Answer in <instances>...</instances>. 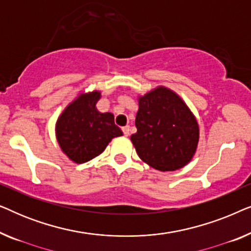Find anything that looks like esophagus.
Listing matches in <instances>:
<instances>
[{
    "label": "esophagus",
    "instance_id": "esophagus-1",
    "mask_svg": "<svg viewBox=\"0 0 251 251\" xmlns=\"http://www.w3.org/2000/svg\"><path fill=\"white\" fill-rule=\"evenodd\" d=\"M122 131H123V135L126 136V137H128V136L130 135V128H129L128 126H123V128H122Z\"/></svg>",
    "mask_w": 251,
    "mask_h": 251
}]
</instances>
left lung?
I'll list each match as a JSON object with an SVG mask.
<instances>
[{"label": "left lung", "mask_w": 251, "mask_h": 251, "mask_svg": "<svg viewBox=\"0 0 251 251\" xmlns=\"http://www.w3.org/2000/svg\"><path fill=\"white\" fill-rule=\"evenodd\" d=\"M137 132L131 135L144 162L161 171L190 162L199 142V126L187 106L173 91L157 88L139 98Z\"/></svg>", "instance_id": "8db88e82"}]
</instances>
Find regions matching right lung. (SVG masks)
Returning <instances> with one entry per match:
<instances>
[{
  "instance_id": "right-lung-1",
  "label": "right lung",
  "mask_w": 251,
  "mask_h": 251,
  "mask_svg": "<svg viewBox=\"0 0 251 251\" xmlns=\"http://www.w3.org/2000/svg\"><path fill=\"white\" fill-rule=\"evenodd\" d=\"M100 92L81 95L57 121V139L63 152L76 163H84L104 152L114 137L122 136L112 113L96 108Z\"/></svg>"
}]
</instances>
